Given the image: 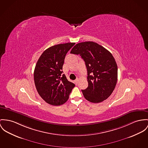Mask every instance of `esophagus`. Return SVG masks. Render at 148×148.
Masks as SVG:
<instances>
[{
	"mask_svg": "<svg viewBox=\"0 0 148 148\" xmlns=\"http://www.w3.org/2000/svg\"><path fill=\"white\" fill-rule=\"evenodd\" d=\"M78 81H79V79H78V78H77V79L75 80V83L76 84H77L78 83Z\"/></svg>",
	"mask_w": 148,
	"mask_h": 148,
	"instance_id": "1",
	"label": "esophagus"
}]
</instances>
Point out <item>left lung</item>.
Masks as SVG:
<instances>
[{"mask_svg":"<svg viewBox=\"0 0 148 148\" xmlns=\"http://www.w3.org/2000/svg\"><path fill=\"white\" fill-rule=\"evenodd\" d=\"M70 53L80 55L85 62L88 86L82 90L84 98L93 103L107 99L114 91L118 78V67L112 54L93 42L77 44Z\"/></svg>","mask_w":148,"mask_h":148,"instance_id":"left-lung-1","label":"left lung"}]
</instances>
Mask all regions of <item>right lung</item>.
I'll return each mask as SVG.
<instances>
[{
  "mask_svg": "<svg viewBox=\"0 0 148 148\" xmlns=\"http://www.w3.org/2000/svg\"><path fill=\"white\" fill-rule=\"evenodd\" d=\"M75 43L52 46L38 59L34 69L36 89L47 103L58 106L66 102L75 84L62 74L65 56Z\"/></svg>",
  "mask_w": 148,
  "mask_h": 148,
  "instance_id": "1",
  "label": "right lung"
}]
</instances>
